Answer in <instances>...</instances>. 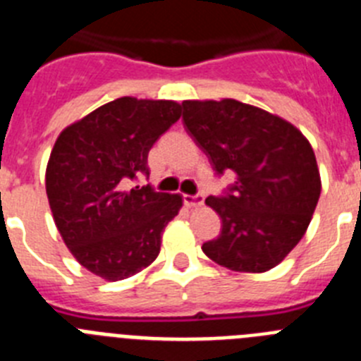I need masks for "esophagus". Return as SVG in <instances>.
Instances as JSON below:
<instances>
[{"label": "esophagus", "mask_w": 361, "mask_h": 361, "mask_svg": "<svg viewBox=\"0 0 361 361\" xmlns=\"http://www.w3.org/2000/svg\"><path fill=\"white\" fill-rule=\"evenodd\" d=\"M184 204H186L188 208H199L204 204V195L202 193H195V195H184Z\"/></svg>", "instance_id": "obj_1"}]
</instances>
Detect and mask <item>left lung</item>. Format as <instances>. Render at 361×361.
Listing matches in <instances>:
<instances>
[{
  "mask_svg": "<svg viewBox=\"0 0 361 361\" xmlns=\"http://www.w3.org/2000/svg\"><path fill=\"white\" fill-rule=\"evenodd\" d=\"M183 123L215 175H235L206 199L222 220L202 251L220 266L264 273L304 237L320 199L311 145L288 121L235 99L184 101Z\"/></svg>",
  "mask_w": 361,
  "mask_h": 361,
  "instance_id": "8db88e82",
  "label": "left lung"
}]
</instances>
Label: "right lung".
<instances>
[{"label": "right lung", "mask_w": 361, "mask_h": 361, "mask_svg": "<svg viewBox=\"0 0 361 361\" xmlns=\"http://www.w3.org/2000/svg\"><path fill=\"white\" fill-rule=\"evenodd\" d=\"M178 117L173 101L119 97L57 137L47 166L50 209L68 250L94 275L116 282L157 258L183 199L135 183L149 175L148 152Z\"/></svg>", "instance_id": "1"}]
</instances>
